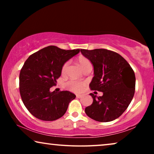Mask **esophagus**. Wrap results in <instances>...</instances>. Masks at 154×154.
<instances>
[{"label": "esophagus", "instance_id": "esophagus-1", "mask_svg": "<svg viewBox=\"0 0 154 154\" xmlns=\"http://www.w3.org/2000/svg\"><path fill=\"white\" fill-rule=\"evenodd\" d=\"M76 97L81 98V97H83V95H81V94H76Z\"/></svg>", "mask_w": 154, "mask_h": 154}]
</instances>
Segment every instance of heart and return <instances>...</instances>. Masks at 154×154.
I'll list each match as a JSON object with an SVG mask.
<instances>
[{
	"mask_svg": "<svg viewBox=\"0 0 154 154\" xmlns=\"http://www.w3.org/2000/svg\"><path fill=\"white\" fill-rule=\"evenodd\" d=\"M77 62L81 67L82 69H83L88 65L90 64V60L88 58L85 57L83 56H79L77 59ZM69 63L66 62L63 65L62 67V74L65 75L66 73L67 69H68ZM86 83L85 82H79L75 81H69L66 83V87L67 89H69L71 91L74 92H81L84 90L85 87Z\"/></svg>",
	"mask_w": 154,
	"mask_h": 154,
	"instance_id": "heart-1",
	"label": "heart"
}]
</instances>
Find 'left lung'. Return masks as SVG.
I'll return each instance as SVG.
<instances>
[{"mask_svg":"<svg viewBox=\"0 0 154 154\" xmlns=\"http://www.w3.org/2000/svg\"><path fill=\"white\" fill-rule=\"evenodd\" d=\"M81 52L94 66V77L90 88L103 92V95L100 97L90 94L93 102L86 107L85 113L99 122L118 119L133 98L135 90L134 71L117 52L106 49H81Z\"/></svg>","mask_w":154,"mask_h":154,"instance_id":"left-lung-1","label":"left lung"}]
</instances>
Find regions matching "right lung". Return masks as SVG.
<instances>
[{
  "label": "right lung",
  "mask_w": 154,
  "mask_h": 154,
  "mask_svg": "<svg viewBox=\"0 0 154 154\" xmlns=\"http://www.w3.org/2000/svg\"><path fill=\"white\" fill-rule=\"evenodd\" d=\"M79 52L80 49L66 50L50 45L32 54L24 62L20 73V92L24 106L33 116L52 121L66 113L75 94L50 89L56 85L64 63Z\"/></svg>",
  "instance_id": "right-lung-1"
}]
</instances>
